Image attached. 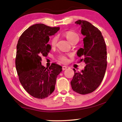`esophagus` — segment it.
<instances>
[{
    "instance_id": "obj_1",
    "label": "esophagus",
    "mask_w": 122,
    "mask_h": 122,
    "mask_svg": "<svg viewBox=\"0 0 122 122\" xmlns=\"http://www.w3.org/2000/svg\"><path fill=\"white\" fill-rule=\"evenodd\" d=\"M66 68H67V66H62V69L63 70V71H64V70H66Z\"/></svg>"
}]
</instances>
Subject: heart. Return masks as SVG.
<instances>
[{
  "label": "heart",
  "mask_w": 122,
  "mask_h": 122,
  "mask_svg": "<svg viewBox=\"0 0 122 122\" xmlns=\"http://www.w3.org/2000/svg\"><path fill=\"white\" fill-rule=\"evenodd\" d=\"M64 36H66V38L67 39L68 41L70 43H71L73 41H74L75 39L78 38V36L76 33L73 31H67L64 33ZM58 38L56 36H54L52 38L51 41V46H56V41H57ZM59 59L60 61H62V62H66V58L65 56H59Z\"/></svg>",
  "instance_id": "heart-1"
}]
</instances>
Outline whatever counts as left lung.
Listing matches in <instances>:
<instances>
[{"instance_id": "left-lung-1", "label": "left lung", "mask_w": 122, "mask_h": 122, "mask_svg": "<svg viewBox=\"0 0 122 122\" xmlns=\"http://www.w3.org/2000/svg\"><path fill=\"white\" fill-rule=\"evenodd\" d=\"M76 24L81 26V33L84 36V46L77 51L86 64L81 73L74 71L71 84L72 89L81 94H89L99 86L104 78L107 65V48L102 33L97 28L86 20H78Z\"/></svg>"}]
</instances>
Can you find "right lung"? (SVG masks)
I'll list each match as a JSON object with an SVG mask.
<instances>
[{
	"label": "right lung",
	"instance_id": "obj_1",
	"mask_svg": "<svg viewBox=\"0 0 122 122\" xmlns=\"http://www.w3.org/2000/svg\"><path fill=\"white\" fill-rule=\"evenodd\" d=\"M60 29L44 24L33 25L20 36L16 46L15 66L19 81L31 96L39 99L48 97L54 91L56 78L62 71L59 65L52 63L45 67L41 56H46L51 49L48 44L49 36Z\"/></svg>",
	"mask_w": 122,
	"mask_h": 122
}]
</instances>
